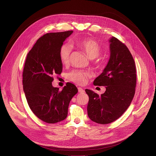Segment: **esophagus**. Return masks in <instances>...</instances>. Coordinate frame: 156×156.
I'll list each match as a JSON object with an SVG mask.
<instances>
[{
  "label": "esophagus",
  "mask_w": 156,
  "mask_h": 156,
  "mask_svg": "<svg viewBox=\"0 0 156 156\" xmlns=\"http://www.w3.org/2000/svg\"><path fill=\"white\" fill-rule=\"evenodd\" d=\"M78 92L80 93H84V90L81 87H78Z\"/></svg>",
  "instance_id": "obj_1"
}]
</instances>
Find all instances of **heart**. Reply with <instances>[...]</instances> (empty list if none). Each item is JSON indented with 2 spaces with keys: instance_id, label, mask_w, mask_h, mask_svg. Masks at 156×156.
I'll return each mask as SVG.
<instances>
[{
  "instance_id": "obj_1",
  "label": "heart",
  "mask_w": 156,
  "mask_h": 156,
  "mask_svg": "<svg viewBox=\"0 0 156 156\" xmlns=\"http://www.w3.org/2000/svg\"><path fill=\"white\" fill-rule=\"evenodd\" d=\"M76 45L80 48L86 53L90 59H94L97 58L101 53L100 45L91 38H83L76 41ZM72 47L70 44L66 43L63 44L59 50V58L61 62L66 65L70 60ZM69 79L78 84H84L87 80L88 74L81 70H73L69 74Z\"/></svg>"
}]
</instances>
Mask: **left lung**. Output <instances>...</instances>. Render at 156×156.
Returning <instances> with one entry per match:
<instances>
[{"instance_id":"8db88e82","label":"left lung","mask_w":156,"mask_h":156,"mask_svg":"<svg viewBox=\"0 0 156 156\" xmlns=\"http://www.w3.org/2000/svg\"><path fill=\"white\" fill-rule=\"evenodd\" d=\"M108 41L109 61L93 83L95 86H106V90L98 95L85 90L89 96L88 116L101 124L116 121L126 111L134 97L136 82L135 62L127 47L115 37Z\"/></svg>"}]
</instances>
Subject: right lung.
<instances>
[{
  "mask_svg": "<svg viewBox=\"0 0 156 156\" xmlns=\"http://www.w3.org/2000/svg\"><path fill=\"white\" fill-rule=\"evenodd\" d=\"M73 30L48 33L40 37L28 53L23 74V90L32 112L41 121L55 124L64 120L77 87L67 83L61 91L52 86L53 76L60 75L59 50Z\"/></svg>",
  "mask_w": 156,
  "mask_h": 156,
  "instance_id": "add662e5",
  "label": "right lung"
}]
</instances>
